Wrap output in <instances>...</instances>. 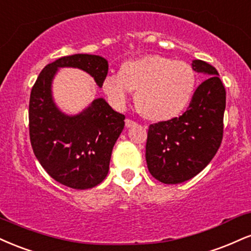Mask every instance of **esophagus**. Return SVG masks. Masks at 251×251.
<instances>
[{"mask_svg":"<svg viewBox=\"0 0 251 251\" xmlns=\"http://www.w3.org/2000/svg\"><path fill=\"white\" fill-rule=\"evenodd\" d=\"M136 125H137V123L135 122V121H132L130 119L126 120V128H131V126H135Z\"/></svg>","mask_w":251,"mask_h":251,"instance_id":"1","label":"esophagus"}]
</instances>
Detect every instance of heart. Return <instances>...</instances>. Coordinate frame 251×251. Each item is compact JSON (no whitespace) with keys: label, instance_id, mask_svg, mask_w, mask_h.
<instances>
[{"label":"heart","instance_id":"obj_1","mask_svg":"<svg viewBox=\"0 0 251 251\" xmlns=\"http://www.w3.org/2000/svg\"><path fill=\"white\" fill-rule=\"evenodd\" d=\"M197 88V74L189 63L162 55H144L126 61L119 74L105 76L102 89L115 108L126 107L130 91L144 119L164 122L179 116Z\"/></svg>","mask_w":251,"mask_h":251}]
</instances>
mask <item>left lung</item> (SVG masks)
Wrapping results in <instances>:
<instances>
[{"mask_svg": "<svg viewBox=\"0 0 251 251\" xmlns=\"http://www.w3.org/2000/svg\"><path fill=\"white\" fill-rule=\"evenodd\" d=\"M195 72L209 77L197 87L187 111L179 117L150 125L146 146L152 177L177 184L201 173L214 158L223 138L226 89L213 66L193 61Z\"/></svg>", "mask_w": 251, "mask_h": 251, "instance_id": "1", "label": "left lung"}]
</instances>
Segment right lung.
Returning a JSON list of instances; mask_svg holds the SVG:
<instances>
[{
    "label": "right lung",
    "instance_id": "obj_1",
    "mask_svg": "<svg viewBox=\"0 0 251 251\" xmlns=\"http://www.w3.org/2000/svg\"><path fill=\"white\" fill-rule=\"evenodd\" d=\"M79 68L102 87L108 62L97 55L63 56L40 73L29 100L30 143L43 169L58 183L73 189H89L105 178L114 144L125 128V115L103 99L82 113L68 116L55 105L51 82L58 68Z\"/></svg>",
    "mask_w": 251,
    "mask_h": 251
}]
</instances>
